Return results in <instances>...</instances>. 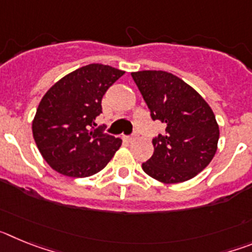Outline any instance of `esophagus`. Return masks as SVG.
Masks as SVG:
<instances>
[{
  "label": "esophagus",
  "mask_w": 252,
  "mask_h": 252,
  "mask_svg": "<svg viewBox=\"0 0 252 252\" xmlns=\"http://www.w3.org/2000/svg\"><path fill=\"white\" fill-rule=\"evenodd\" d=\"M135 139H136V136H135V135H132V136H127V137H126V140H127L128 142H131V141H132V140H135Z\"/></svg>",
  "instance_id": "1"
}]
</instances>
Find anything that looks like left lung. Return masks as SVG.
<instances>
[{
	"mask_svg": "<svg viewBox=\"0 0 252 252\" xmlns=\"http://www.w3.org/2000/svg\"><path fill=\"white\" fill-rule=\"evenodd\" d=\"M151 119L165 124L153 139L154 154L142 170L161 183H182L201 173L217 151L220 128L215 113L197 91L162 70L131 73Z\"/></svg>",
	"mask_w": 252,
	"mask_h": 252,
	"instance_id": "left-lung-1",
	"label": "left lung"
}]
</instances>
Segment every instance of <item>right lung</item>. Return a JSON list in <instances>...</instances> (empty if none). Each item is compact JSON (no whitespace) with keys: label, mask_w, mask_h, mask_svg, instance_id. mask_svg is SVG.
<instances>
[{"label":"right lung","mask_w":252,"mask_h":252,"mask_svg":"<svg viewBox=\"0 0 252 252\" xmlns=\"http://www.w3.org/2000/svg\"><path fill=\"white\" fill-rule=\"evenodd\" d=\"M125 74L103 64H90L69 73L44 94L32 121V136L51 168L72 178L101 171L122 140L93 130L102 112V97Z\"/></svg>","instance_id":"obj_1"}]
</instances>
